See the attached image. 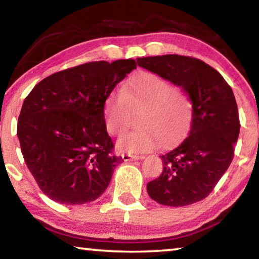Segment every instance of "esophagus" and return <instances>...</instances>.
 <instances>
[{
	"instance_id": "1",
	"label": "esophagus",
	"mask_w": 259,
	"mask_h": 259,
	"mask_svg": "<svg viewBox=\"0 0 259 259\" xmlns=\"http://www.w3.org/2000/svg\"><path fill=\"white\" fill-rule=\"evenodd\" d=\"M143 156H139V155H131L128 154V153H125V154H122V159L124 161H136V160H139L142 159Z\"/></svg>"
}]
</instances>
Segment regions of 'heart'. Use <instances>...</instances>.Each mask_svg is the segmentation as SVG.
Wrapping results in <instances>:
<instances>
[{
  "instance_id": "b5f03b06",
  "label": "heart",
  "mask_w": 259,
  "mask_h": 259,
  "mask_svg": "<svg viewBox=\"0 0 259 259\" xmlns=\"http://www.w3.org/2000/svg\"><path fill=\"white\" fill-rule=\"evenodd\" d=\"M139 111L140 128L124 135L117 143L122 152H146L159 142L164 146L177 142L191 125L193 100L181 87L155 73L142 71L105 99L103 116L108 133L117 137L123 135L133 123V113Z\"/></svg>"
}]
</instances>
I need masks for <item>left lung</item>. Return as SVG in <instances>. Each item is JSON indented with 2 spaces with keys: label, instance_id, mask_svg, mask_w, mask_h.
<instances>
[{
  "label": "left lung",
  "instance_id": "1",
  "mask_svg": "<svg viewBox=\"0 0 259 259\" xmlns=\"http://www.w3.org/2000/svg\"><path fill=\"white\" fill-rule=\"evenodd\" d=\"M137 63L181 87L193 100L190 134L161 155L163 169L147 184L148 195L168 207L199 202L212 192L233 160L240 120L232 88L216 69L194 57H144Z\"/></svg>",
  "mask_w": 259,
  "mask_h": 259
}]
</instances>
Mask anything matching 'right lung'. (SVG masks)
Wrapping results in <instances>:
<instances>
[{
	"label": "right lung",
	"mask_w": 259,
	"mask_h": 259,
	"mask_svg": "<svg viewBox=\"0 0 259 259\" xmlns=\"http://www.w3.org/2000/svg\"><path fill=\"white\" fill-rule=\"evenodd\" d=\"M136 68L134 59L90 61L38 82L17 126L21 153L38 187L63 204L98 199L122 157L104 122L107 96Z\"/></svg>",
	"instance_id": "right-lung-1"
}]
</instances>
